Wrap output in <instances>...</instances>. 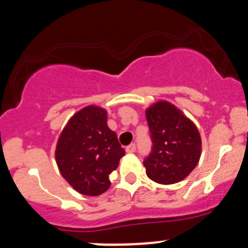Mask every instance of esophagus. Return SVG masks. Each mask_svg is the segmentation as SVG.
Here are the masks:
<instances>
[{
	"instance_id": "obj_1",
	"label": "esophagus",
	"mask_w": 248,
	"mask_h": 248,
	"mask_svg": "<svg viewBox=\"0 0 248 248\" xmlns=\"http://www.w3.org/2000/svg\"><path fill=\"white\" fill-rule=\"evenodd\" d=\"M125 150H126V153H135V151H136V144L132 143V144L127 145Z\"/></svg>"
}]
</instances>
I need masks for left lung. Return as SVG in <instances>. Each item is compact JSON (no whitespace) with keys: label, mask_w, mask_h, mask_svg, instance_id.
Returning <instances> with one entry per match:
<instances>
[{"label":"left lung","mask_w":248,"mask_h":248,"mask_svg":"<svg viewBox=\"0 0 248 248\" xmlns=\"http://www.w3.org/2000/svg\"><path fill=\"white\" fill-rule=\"evenodd\" d=\"M153 148L143 162L146 175L159 185L185 180L198 166L201 136L196 125L182 111L166 100L145 111Z\"/></svg>","instance_id":"left-lung-1"}]
</instances>
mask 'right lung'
<instances>
[{
  "mask_svg": "<svg viewBox=\"0 0 248 248\" xmlns=\"http://www.w3.org/2000/svg\"><path fill=\"white\" fill-rule=\"evenodd\" d=\"M104 108H81L63 127L55 149L62 177L82 195L97 196L111 186L110 174L118 168L125 150L108 129Z\"/></svg>",
  "mask_w": 248,
  "mask_h": 248,
  "instance_id": "add662e5",
  "label": "right lung"
}]
</instances>
